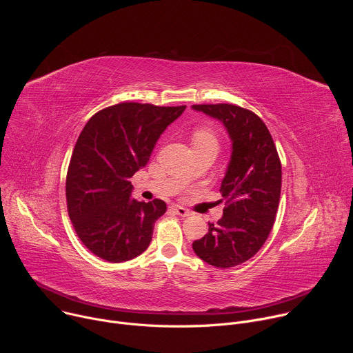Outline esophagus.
Returning a JSON list of instances; mask_svg holds the SVG:
<instances>
[{
  "label": "esophagus",
  "instance_id": "obj_1",
  "mask_svg": "<svg viewBox=\"0 0 353 353\" xmlns=\"http://www.w3.org/2000/svg\"><path fill=\"white\" fill-rule=\"evenodd\" d=\"M169 208H170L176 215H180V216H188V215H190V211H188V210H185V208H183V207H180V205H177V204H172Z\"/></svg>",
  "mask_w": 353,
  "mask_h": 353
}]
</instances>
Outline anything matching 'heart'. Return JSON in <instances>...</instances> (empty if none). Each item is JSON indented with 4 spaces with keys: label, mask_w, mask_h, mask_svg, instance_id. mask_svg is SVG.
<instances>
[{
    "label": "heart",
    "mask_w": 353,
    "mask_h": 353,
    "mask_svg": "<svg viewBox=\"0 0 353 353\" xmlns=\"http://www.w3.org/2000/svg\"><path fill=\"white\" fill-rule=\"evenodd\" d=\"M192 142H194V145H205V143H216L218 145V137L211 127L199 125L192 132Z\"/></svg>",
    "instance_id": "heart-1"
}]
</instances>
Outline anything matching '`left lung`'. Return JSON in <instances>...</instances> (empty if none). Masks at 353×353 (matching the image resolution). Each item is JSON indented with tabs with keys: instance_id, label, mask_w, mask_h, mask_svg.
Segmentation results:
<instances>
[{
	"instance_id": "8db88e82",
	"label": "left lung",
	"mask_w": 353,
	"mask_h": 353,
	"mask_svg": "<svg viewBox=\"0 0 353 353\" xmlns=\"http://www.w3.org/2000/svg\"><path fill=\"white\" fill-rule=\"evenodd\" d=\"M223 123L233 150L221 185L223 216L192 243L194 253L210 265L230 268L259 253L275 223L282 165L264 121L251 110L230 103L192 105ZM222 201V199H221Z\"/></svg>"
}]
</instances>
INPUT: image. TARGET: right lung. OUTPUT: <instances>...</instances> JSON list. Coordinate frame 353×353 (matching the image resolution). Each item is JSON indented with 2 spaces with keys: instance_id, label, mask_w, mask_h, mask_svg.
<instances>
[{
  "instance_id": "1",
  "label": "right lung",
  "mask_w": 353,
  "mask_h": 353,
  "mask_svg": "<svg viewBox=\"0 0 353 353\" xmlns=\"http://www.w3.org/2000/svg\"><path fill=\"white\" fill-rule=\"evenodd\" d=\"M184 109L124 102L97 112L83 127L67 172V208L79 240L99 259L132 260L152 240L166 203L132 199L130 179Z\"/></svg>"
}]
</instances>
